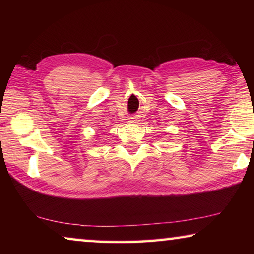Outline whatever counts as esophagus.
Returning a JSON list of instances; mask_svg holds the SVG:
<instances>
[{"label":"esophagus","instance_id":"obj_1","mask_svg":"<svg viewBox=\"0 0 254 254\" xmlns=\"http://www.w3.org/2000/svg\"><path fill=\"white\" fill-rule=\"evenodd\" d=\"M131 119V122H136V118H134V117H132V118H130Z\"/></svg>","mask_w":254,"mask_h":254}]
</instances>
